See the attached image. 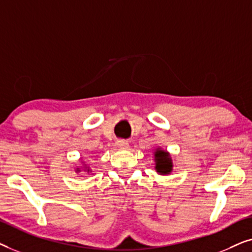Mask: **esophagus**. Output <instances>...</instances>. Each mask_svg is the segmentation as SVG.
I'll return each instance as SVG.
<instances>
[{
    "instance_id": "34e87169",
    "label": "esophagus",
    "mask_w": 252,
    "mask_h": 252,
    "mask_svg": "<svg viewBox=\"0 0 252 252\" xmlns=\"http://www.w3.org/2000/svg\"><path fill=\"white\" fill-rule=\"evenodd\" d=\"M117 146H118V148L119 149H128V147H129V144H128V142H127V141H125V140H119L118 142H117Z\"/></svg>"
}]
</instances>
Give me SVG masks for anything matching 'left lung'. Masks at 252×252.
I'll return each instance as SVG.
<instances>
[{
    "mask_svg": "<svg viewBox=\"0 0 252 252\" xmlns=\"http://www.w3.org/2000/svg\"><path fill=\"white\" fill-rule=\"evenodd\" d=\"M154 160H155V170L157 173L161 175L170 174L173 170V161L170 154L161 148H156L154 151Z\"/></svg>",
    "mask_w": 252,
    "mask_h": 252,
    "instance_id": "obj_1",
    "label": "left lung"
}]
</instances>
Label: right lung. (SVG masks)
I'll use <instances>...</instances> for the list:
<instances>
[{
  "mask_svg": "<svg viewBox=\"0 0 252 252\" xmlns=\"http://www.w3.org/2000/svg\"><path fill=\"white\" fill-rule=\"evenodd\" d=\"M74 171H75V173H81V172H86V173H93L91 165H89L87 161H85V160H80V165H79V166H75Z\"/></svg>",
  "mask_w": 252,
  "mask_h": 252,
  "instance_id": "right-lung-1",
  "label": "right lung"
}]
</instances>
